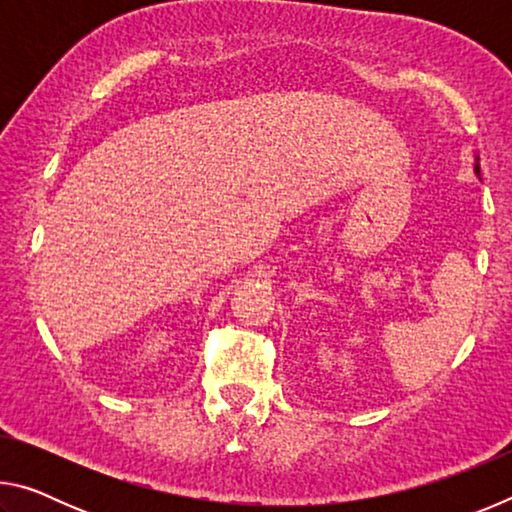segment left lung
I'll return each instance as SVG.
<instances>
[{
    "label": "left lung",
    "mask_w": 512,
    "mask_h": 512,
    "mask_svg": "<svg viewBox=\"0 0 512 512\" xmlns=\"http://www.w3.org/2000/svg\"><path fill=\"white\" fill-rule=\"evenodd\" d=\"M474 169H476V176H479V173H481V169H479V164H476V167H474Z\"/></svg>",
    "instance_id": "left-lung-1"
}]
</instances>
